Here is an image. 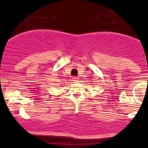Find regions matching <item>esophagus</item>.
<instances>
[{
    "label": "esophagus",
    "mask_w": 148,
    "mask_h": 148,
    "mask_svg": "<svg viewBox=\"0 0 148 148\" xmlns=\"http://www.w3.org/2000/svg\"><path fill=\"white\" fill-rule=\"evenodd\" d=\"M73 81L74 82H78V78H76V77H73Z\"/></svg>",
    "instance_id": "34e87169"
}]
</instances>
